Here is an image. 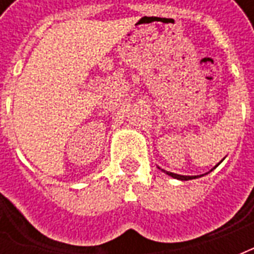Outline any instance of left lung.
Listing matches in <instances>:
<instances>
[{
	"label": "left lung",
	"mask_w": 254,
	"mask_h": 254,
	"mask_svg": "<svg viewBox=\"0 0 254 254\" xmlns=\"http://www.w3.org/2000/svg\"><path fill=\"white\" fill-rule=\"evenodd\" d=\"M220 162H222V160H220ZM220 162H219V163H220ZM219 163H218V165H219ZM218 165H216V166H218ZM216 166H215V167H216ZM215 167H213V169H215ZM213 169H212V170H213ZM212 170H211V171H212ZM162 171H163V173H166L167 176L173 177V178H176V180H180V181H189V180H194V178L202 177V176H180V174L171 173V171H166V170H163V169H162ZM205 174H208V173H205Z\"/></svg>",
	"instance_id": "left-lung-1"
}]
</instances>
